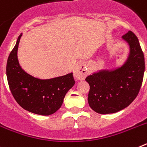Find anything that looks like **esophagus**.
<instances>
[{"label": "esophagus", "mask_w": 147, "mask_h": 147, "mask_svg": "<svg viewBox=\"0 0 147 147\" xmlns=\"http://www.w3.org/2000/svg\"><path fill=\"white\" fill-rule=\"evenodd\" d=\"M75 78L79 80H84L87 76V71H85V67L83 66L79 65L75 68L74 72Z\"/></svg>", "instance_id": "obj_1"}]
</instances>
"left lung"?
Segmentation results:
<instances>
[{
  "label": "left lung",
  "mask_w": 147,
  "mask_h": 147,
  "mask_svg": "<svg viewBox=\"0 0 147 147\" xmlns=\"http://www.w3.org/2000/svg\"><path fill=\"white\" fill-rule=\"evenodd\" d=\"M122 39L129 46L124 64L113 70H101L85 79L90 85L88 104L99 114L114 113L128 107L142 85L145 62L138 39L131 31Z\"/></svg>",
  "instance_id": "obj_1"
}]
</instances>
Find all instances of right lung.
I'll list each match as a JSON object with an SVG mask.
<instances>
[{"label": "right lung", "mask_w": 147, "mask_h": 147, "mask_svg": "<svg viewBox=\"0 0 147 147\" xmlns=\"http://www.w3.org/2000/svg\"><path fill=\"white\" fill-rule=\"evenodd\" d=\"M22 34L8 57L6 76L13 97L28 112L49 115L62 106L67 92L75 84L73 73L49 80H40L23 71L18 59V49Z\"/></svg>", "instance_id": "1"}]
</instances>
